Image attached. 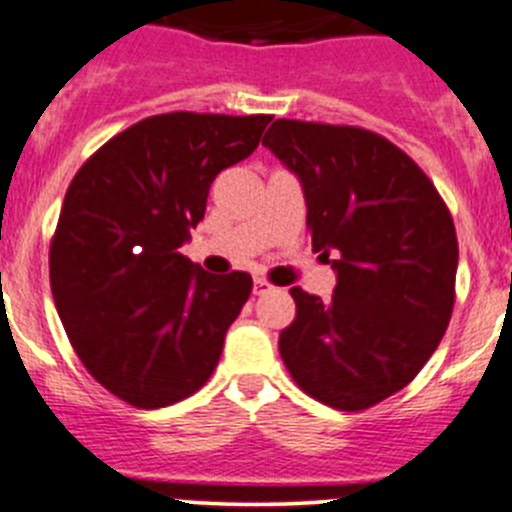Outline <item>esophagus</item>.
<instances>
[{
    "mask_svg": "<svg viewBox=\"0 0 512 512\" xmlns=\"http://www.w3.org/2000/svg\"><path fill=\"white\" fill-rule=\"evenodd\" d=\"M270 288H272V285L267 283V280H262V278H255V283H252V293H255V295L267 293Z\"/></svg>",
    "mask_w": 512,
    "mask_h": 512,
    "instance_id": "34e87169",
    "label": "esophagus"
}]
</instances>
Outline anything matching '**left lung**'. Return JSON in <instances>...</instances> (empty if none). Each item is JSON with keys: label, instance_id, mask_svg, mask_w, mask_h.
Masks as SVG:
<instances>
[{"label": "left lung", "instance_id": "8db88e82", "mask_svg": "<svg viewBox=\"0 0 512 512\" xmlns=\"http://www.w3.org/2000/svg\"><path fill=\"white\" fill-rule=\"evenodd\" d=\"M262 146L303 186L331 300L293 288L280 356L295 384L358 412L396 394L442 341L455 305L457 234L432 181L401 148L353 126L278 118Z\"/></svg>", "mask_w": 512, "mask_h": 512}]
</instances>
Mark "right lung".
<instances>
[{
  "label": "right lung",
  "instance_id": "add662e5",
  "mask_svg": "<svg viewBox=\"0 0 512 512\" xmlns=\"http://www.w3.org/2000/svg\"><path fill=\"white\" fill-rule=\"evenodd\" d=\"M267 123L151 116L70 181L50 247L52 298L85 369L133 407H169L204 386L250 298L247 272L209 275L179 250L212 181L255 151Z\"/></svg>",
  "mask_w": 512,
  "mask_h": 512
}]
</instances>
